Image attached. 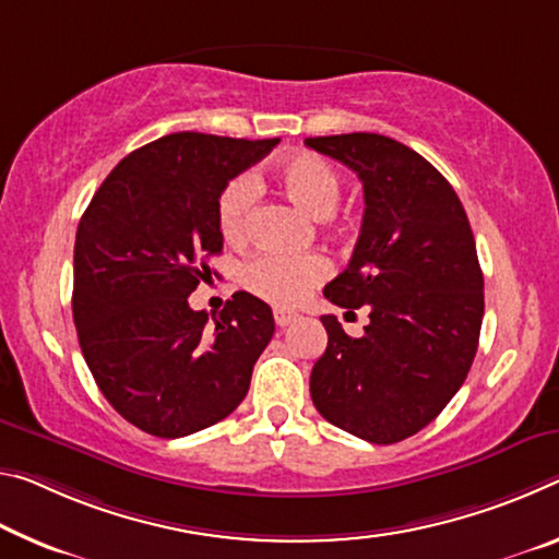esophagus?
Returning a JSON list of instances; mask_svg holds the SVG:
<instances>
[{
  "mask_svg": "<svg viewBox=\"0 0 559 559\" xmlns=\"http://www.w3.org/2000/svg\"><path fill=\"white\" fill-rule=\"evenodd\" d=\"M273 318H276V325L286 328L288 323H294L296 311H290V308H281V306H276V308H273Z\"/></svg>",
  "mask_w": 559,
  "mask_h": 559,
  "instance_id": "obj_1",
  "label": "esophagus"
}]
</instances>
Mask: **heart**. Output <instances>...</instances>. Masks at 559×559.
<instances>
[{
    "instance_id": "b5f03b06",
    "label": "heart",
    "mask_w": 559,
    "mask_h": 559,
    "mask_svg": "<svg viewBox=\"0 0 559 559\" xmlns=\"http://www.w3.org/2000/svg\"><path fill=\"white\" fill-rule=\"evenodd\" d=\"M276 181L286 197L313 218H328L341 199V176L321 156L298 154L276 168ZM255 203V183L248 176H236L221 191L216 203L218 231L226 243L243 246L248 241V224ZM331 273L323 255H286L259 253L246 263L243 283L248 290L271 304H298L316 283Z\"/></svg>"
}]
</instances>
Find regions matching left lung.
<instances>
[{"instance_id": "8db88e82", "label": "left lung", "mask_w": 559, "mask_h": 559, "mask_svg": "<svg viewBox=\"0 0 559 559\" xmlns=\"http://www.w3.org/2000/svg\"><path fill=\"white\" fill-rule=\"evenodd\" d=\"M306 146L362 183L356 251L323 296L370 318L360 338L321 318L328 348L311 370V397L335 428L391 445L436 420L473 366L485 313L473 228L445 176L401 141L358 131Z\"/></svg>"}]
</instances>
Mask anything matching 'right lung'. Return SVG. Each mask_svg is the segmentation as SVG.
I'll list each match as a JSON object with an SVG mask.
<instances>
[{
    "instance_id": "add662e5",
    "label": "right lung",
    "mask_w": 559,
    "mask_h": 559,
    "mask_svg": "<svg viewBox=\"0 0 559 559\" xmlns=\"http://www.w3.org/2000/svg\"><path fill=\"white\" fill-rule=\"evenodd\" d=\"M278 144L179 131L114 166L76 228L74 323L92 376L121 418L183 438L231 415L276 323L246 290L209 323L189 296L218 255L224 186Z\"/></svg>"
}]
</instances>
